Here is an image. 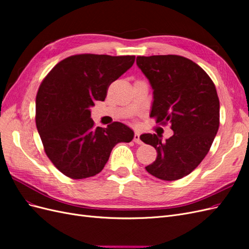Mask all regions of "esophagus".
Listing matches in <instances>:
<instances>
[{
  "instance_id": "1",
  "label": "esophagus",
  "mask_w": 249,
  "mask_h": 249,
  "mask_svg": "<svg viewBox=\"0 0 249 249\" xmlns=\"http://www.w3.org/2000/svg\"><path fill=\"white\" fill-rule=\"evenodd\" d=\"M134 142L137 143V144H142V140L140 139V134L139 133H135V136H134Z\"/></svg>"
}]
</instances>
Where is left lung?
<instances>
[{"label":"left lung","instance_id":"left-lung-1","mask_svg":"<svg viewBox=\"0 0 249 249\" xmlns=\"http://www.w3.org/2000/svg\"><path fill=\"white\" fill-rule=\"evenodd\" d=\"M136 63L154 90L150 117L161 124H170L173 131L165 141L160 135H141L158 153L145 169L163 180L179 179L198 166L218 132L215 85L200 66L182 56H138Z\"/></svg>","mask_w":249,"mask_h":249}]
</instances>
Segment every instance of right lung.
I'll return each instance as SVG.
<instances>
[{
	"instance_id": "right-lung-1",
	"label": "right lung",
	"mask_w": 249,
	"mask_h": 249,
	"mask_svg": "<svg viewBox=\"0 0 249 249\" xmlns=\"http://www.w3.org/2000/svg\"><path fill=\"white\" fill-rule=\"evenodd\" d=\"M135 62V56L82 54L59 62L36 95V126L49 159L66 177L82 179L101 172L112 148L134 132L115 122L94 126L90 107L105 101L108 87Z\"/></svg>"
}]
</instances>
